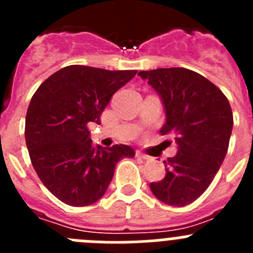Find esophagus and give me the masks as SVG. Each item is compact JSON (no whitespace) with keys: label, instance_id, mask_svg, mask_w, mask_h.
<instances>
[{"label":"esophagus","instance_id":"1","mask_svg":"<svg viewBox=\"0 0 253 253\" xmlns=\"http://www.w3.org/2000/svg\"><path fill=\"white\" fill-rule=\"evenodd\" d=\"M135 156H137L138 158H143V160H149V156H147V154H144V153H142V152L140 151H137L135 152Z\"/></svg>","mask_w":253,"mask_h":253}]
</instances>
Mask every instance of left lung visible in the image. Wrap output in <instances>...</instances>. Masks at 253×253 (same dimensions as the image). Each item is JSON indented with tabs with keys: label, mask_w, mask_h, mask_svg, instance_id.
<instances>
[{
	"label": "left lung",
	"mask_w": 253,
	"mask_h": 253,
	"mask_svg": "<svg viewBox=\"0 0 253 253\" xmlns=\"http://www.w3.org/2000/svg\"><path fill=\"white\" fill-rule=\"evenodd\" d=\"M138 76L160 96L166 113L161 134H172L177 146L176 156L163 162L166 176L151 182V191L167 205L191 204L225 158L233 129L231 105L215 84L190 69L158 68Z\"/></svg>",
	"instance_id": "1"
}]
</instances>
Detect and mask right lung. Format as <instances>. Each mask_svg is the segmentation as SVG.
Segmentation results:
<instances>
[{"instance_id": "right-lung-1", "label": "right lung", "mask_w": 253, "mask_h": 253, "mask_svg": "<svg viewBox=\"0 0 253 253\" xmlns=\"http://www.w3.org/2000/svg\"><path fill=\"white\" fill-rule=\"evenodd\" d=\"M137 71L68 66L53 73L31 97L25 120L30 160L44 186L60 202L86 207L104 196L115 165L134 157L125 144L92 146L90 123Z\"/></svg>"}]
</instances>
